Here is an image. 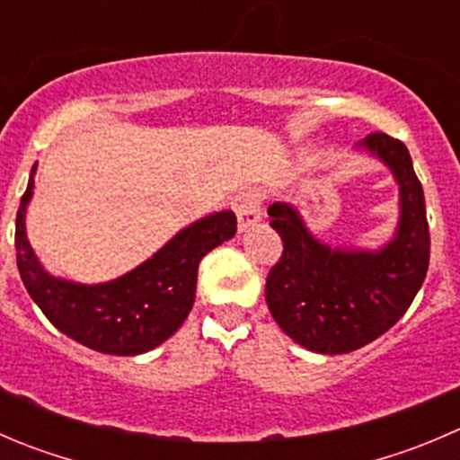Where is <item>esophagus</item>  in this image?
I'll return each mask as SVG.
<instances>
[{"label":"esophagus","mask_w":460,"mask_h":460,"mask_svg":"<svg viewBox=\"0 0 460 460\" xmlns=\"http://www.w3.org/2000/svg\"><path fill=\"white\" fill-rule=\"evenodd\" d=\"M234 211L238 216V226L240 231L249 229V226L256 225L261 220V198L256 193H243L235 198L234 202Z\"/></svg>","instance_id":"1"}]
</instances>
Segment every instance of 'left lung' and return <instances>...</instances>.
<instances>
[{
    "label": "left lung",
    "mask_w": 460,
    "mask_h": 460,
    "mask_svg": "<svg viewBox=\"0 0 460 460\" xmlns=\"http://www.w3.org/2000/svg\"><path fill=\"white\" fill-rule=\"evenodd\" d=\"M358 148L380 159L400 189L398 226L380 249L332 247L292 204L267 208L283 240V256L267 276V305L292 341L321 355L350 353L385 334L409 310L429 267L425 193L407 146L373 132Z\"/></svg>",
    "instance_id": "left-lung-1"
}]
</instances>
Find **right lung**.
Listing matches in <instances>:
<instances>
[{
	"label": "right lung",
	"instance_id": "1",
	"mask_svg": "<svg viewBox=\"0 0 460 460\" xmlns=\"http://www.w3.org/2000/svg\"><path fill=\"white\" fill-rule=\"evenodd\" d=\"M35 168L15 220L17 270L40 310L60 332L105 355H141L180 330L195 301L199 261L235 235L234 211H217L177 231L159 252L107 283L49 274L26 238Z\"/></svg>",
	"mask_w": 460,
	"mask_h": 460
}]
</instances>
